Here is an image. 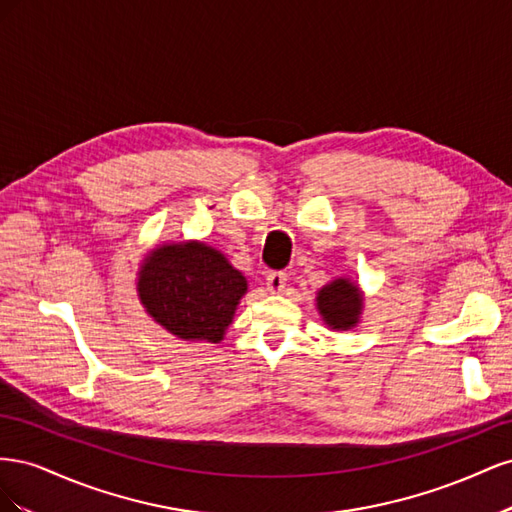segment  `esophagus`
<instances>
[{
	"label": "esophagus",
	"mask_w": 512,
	"mask_h": 512,
	"mask_svg": "<svg viewBox=\"0 0 512 512\" xmlns=\"http://www.w3.org/2000/svg\"><path fill=\"white\" fill-rule=\"evenodd\" d=\"M286 282H288V275L284 271H271L267 275V290L269 292H282L286 288Z\"/></svg>",
	"instance_id": "34e87169"
}]
</instances>
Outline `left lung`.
Listing matches in <instances>:
<instances>
[{"label": "left lung", "mask_w": 512, "mask_h": 512, "mask_svg": "<svg viewBox=\"0 0 512 512\" xmlns=\"http://www.w3.org/2000/svg\"><path fill=\"white\" fill-rule=\"evenodd\" d=\"M316 307L324 320L335 331H348L359 324L363 312V292L348 277H337L318 290Z\"/></svg>", "instance_id": "8db88e82"}]
</instances>
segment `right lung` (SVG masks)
<instances>
[{"label": "right lung", "instance_id": "add662e5", "mask_svg": "<svg viewBox=\"0 0 512 512\" xmlns=\"http://www.w3.org/2000/svg\"><path fill=\"white\" fill-rule=\"evenodd\" d=\"M138 299L160 327L185 342L220 344L247 290L241 271L207 243H164L138 271Z\"/></svg>", "mask_w": 512, "mask_h": 512}]
</instances>
